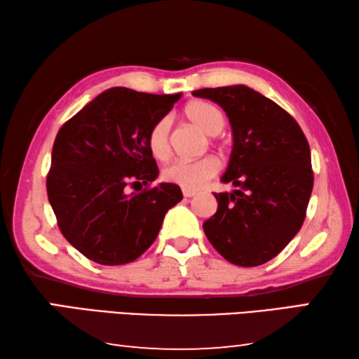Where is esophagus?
<instances>
[{
  "instance_id": "1",
  "label": "esophagus",
  "mask_w": 359,
  "mask_h": 359,
  "mask_svg": "<svg viewBox=\"0 0 359 359\" xmlns=\"http://www.w3.org/2000/svg\"><path fill=\"white\" fill-rule=\"evenodd\" d=\"M182 193H184V196H185V198H193L194 194H196V191H193V190H187V188H184V190H182Z\"/></svg>"
}]
</instances>
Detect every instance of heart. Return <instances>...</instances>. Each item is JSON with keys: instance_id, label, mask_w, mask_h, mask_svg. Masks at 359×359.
I'll return each mask as SVG.
<instances>
[{"instance_id": "b5f03b06", "label": "heart", "mask_w": 359, "mask_h": 359, "mask_svg": "<svg viewBox=\"0 0 359 359\" xmlns=\"http://www.w3.org/2000/svg\"><path fill=\"white\" fill-rule=\"evenodd\" d=\"M184 115L188 121L204 131L208 136H217L224 128L226 118L222 109L209 101H191L184 109ZM169 130L171 121L163 117L151 126L147 142L149 149L156 160H166L171 154L169 144ZM220 169V163L214 156H204L194 161H175L163 171V177L172 184H177L187 190H198L205 182L214 177Z\"/></svg>"}]
</instances>
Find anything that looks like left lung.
<instances>
[{
  "mask_svg": "<svg viewBox=\"0 0 359 359\" xmlns=\"http://www.w3.org/2000/svg\"><path fill=\"white\" fill-rule=\"evenodd\" d=\"M193 95L217 102L233 131L220 180L236 190L214 193L218 208L204 222V233L229 263L264 264L288 245L306 218L313 188L307 139L288 112L247 85Z\"/></svg>",
  "mask_w": 359,
  "mask_h": 359,
  "instance_id": "obj_1",
  "label": "left lung"
}]
</instances>
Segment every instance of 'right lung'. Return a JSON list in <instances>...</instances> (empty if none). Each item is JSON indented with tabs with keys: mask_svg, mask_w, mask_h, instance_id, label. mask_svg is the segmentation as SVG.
<instances>
[{
	"mask_svg": "<svg viewBox=\"0 0 359 359\" xmlns=\"http://www.w3.org/2000/svg\"><path fill=\"white\" fill-rule=\"evenodd\" d=\"M180 96L114 87L60 128L48 203L66 241L95 263L118 266L141 257L184 198L175 184L149 187L158 177L149 133ZM136 184L144 188L130 194Z\"/></svg>",
	"mask_w": 359,
	"mask_h": 359,
	"instance_id": "add662e5",
	"label": "right lung"
}]
</instances>
